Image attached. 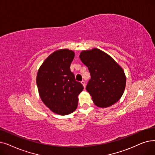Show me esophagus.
<instances>
[{
    "label": "esophagus",
    "mask_w": 155,
    "mask_h": 155,
    "mask_svg": "<svg viewBox=\"0 0 155 155\" xmlns=\"http://www.w3.org/2000/svg\"><path fill=\"white\" fill-rule=\"evenodd\" d=\"M81 84L83 85L84 87V88H85V82L84 81H83V80H82V81L81 82Z\"/></svg>",
    "instance_id": "obj_1"
}]
</instances>
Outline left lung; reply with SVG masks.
Here are the masks:
<instances>
[{"mask_svg":"<svg viewBox=\"0 0 155 155\" xmlns=\"http://www.w3.org/2000/svg\"><path fill=\"white\" fill-rule=\"evenodd\" d=\"M80 59L88 67L91 74L86 89L94 104L107 107L117 103L122 96L126 85L122 67L110 55L97 48L82 51Z\"/></svg>","mask_w":155,"mask_h":155,"instance_id":"1","label":"left lung"}]
</instances>
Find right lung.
<instances>
[{"label": "right lung", "mask_w": 155, "mask_h": 155, "mask_svg": "<svg viewBox=\"0 0 155 155\" xmlns=\"http://www.w3.org/2000/svg\"><path fill=\"white\" fill-rule=\"evenodd\" d=\"M74 57L75 52L71 50H57L45 59L38 70L37 85L40 99L58 115H66L75 111L78 96L84 89L70 71Z\"/></svg>", "instance_id": "1"}]
</instances>
